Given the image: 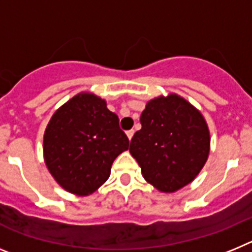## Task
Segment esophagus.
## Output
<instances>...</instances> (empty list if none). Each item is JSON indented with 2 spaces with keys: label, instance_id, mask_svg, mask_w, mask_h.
Wrapping results in <instances>:
<instances>
[{
  "label": "esophagus",
  "instance_id": "esophagus-1",
  "mask_svg": "<svg viewBox=\"0 0 252 252\" xmlns=\"http://www.w3.org/2000/svg\"><path fill=\"white\" fill-rule=\"evenodd\" d=\"M133 132H135V131H133V130H128L127 132H126V135H127L128 140H131V139H132V136H133Z\"/></svg>",
  "mask_w": 252,
  "mask_h": 252
}]
</instances>
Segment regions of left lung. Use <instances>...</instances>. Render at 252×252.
I'll use <instances>...</instances> for the list:
<instances>
[{
    "label": "left lung",
    "instance_id": "1",
    "mask_svg": "<svg viewBox=\"0 0 252 252\" xmlns=\"http://www.w3.org/2000/svg\"><path fill=\"white\" fill-rule=\"evenodd\" d=\"M140 122L130 153L146 182L164 193L190 183L209 154L211 139L202 113L180 95H160L148 102Z\"/></svg>",
    "mask_w": 252,
    "mask_h": 252
}]
</instances>
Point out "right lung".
<instances>
[{
	"mask_svg": "<svg viewBox=\"0 0 252 252\" xmlns=\"http://www.w3.org/2000/svg\"><path fill=\"white\" fill-rule=\"evenodd\" d=\"M128 149L117 115L92 93H79L53 115L44 133V159L65 190L88 195L108 179L111 166Z\"/></svg>",
	"mask_w": 252,
	"mask_h": 252,
	"instance_id": "obj_1",
	"label": "right lung"
}]
</instances>
